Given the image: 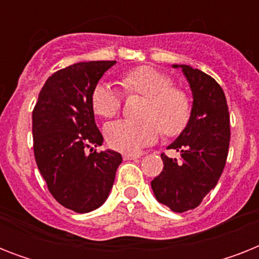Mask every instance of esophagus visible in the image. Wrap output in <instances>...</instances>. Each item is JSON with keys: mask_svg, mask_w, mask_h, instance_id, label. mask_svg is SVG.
I'll list each match as a JSON object with an SVG mask.
<instances>
[{"mask_svg": "<svg viewBox=\"0 0 259 259\" xmlns=\"http://www.w3.org/2000/svg\"><path fill=\"white\" fill-rule=\"evenodd\" d=\"M122 157H123V160H136V158L140 157V154H136V153H123V154H122Z\"/></svg>", "mask_w": 259, "mask_h": 259, "instance_id": "1", "label": "esophagus"}]
</instances>
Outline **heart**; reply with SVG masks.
<instances>
[{
	"label": "heart",
	"instance_id": "heart-1",
	"mask_svg": "<svg viewBox=\"0 0 259 259\" xmlns=\"http://www.w3.org/2000/svg\"><path fill=\"white\" fill-rule=\"evenodd\" d=\"M121 86L127 94L146 98L141 121L118 119L105 127L106 140L111 148L133 153L157 140L160 129L164 136L173 137L187 127L191 118V102L181 89L172 86V80L152 67L142 66L130 70L121 78ZM121 94L111 84L99 83L91 93L94 113L111 118L119 111Z\"/></svg>",
	"mask_w": 259,
	"mask_h": 259
}]
</instances>
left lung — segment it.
Returning <instances> with one entry per match:
<instances>
[{
  "mask_svg": "<svg viewBox=\"0 0 259 259\" xmlns=\"http://www.w3.org/2000/svg\"><path fill=\"white\" fill-rule=\"evenodd\" d=\"M181 68L192 91V110L187 127L168 146L180 160L161 154L164 168L150 185L157 201L175 212L196 208L217 185L225 169L230 145V114L225 93L203 71L185 64Z\"/></svg>",
  "mask_w": 259,
  "mask_h": 259,
  "instance_id": "left-lung-1",
  "label": "left lung"
}]
</instances>
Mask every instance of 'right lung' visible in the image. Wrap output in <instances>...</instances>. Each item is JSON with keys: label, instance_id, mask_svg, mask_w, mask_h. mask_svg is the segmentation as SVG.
I'll use <instances>...</instances> for the list:
<instances>
[{"label": "right lung", "instance_id": "obj_1", "mask_svg": "<svg viewBox=\"0 0 259 259\" xmlns=\"http://www.w3.org/2000/svg\"><path fill=\"white\" fill-rule=\"evenodd\" d=\"M115 63L80 62L59 70L47 79L32 113L38 170L56 201L75 212H90L105 203L122 162L114 150L92 152L103 144V136L95 123L91 93Z\"/></svg>", "mask_w": 259, "mask_h": 259}]
</instances>
